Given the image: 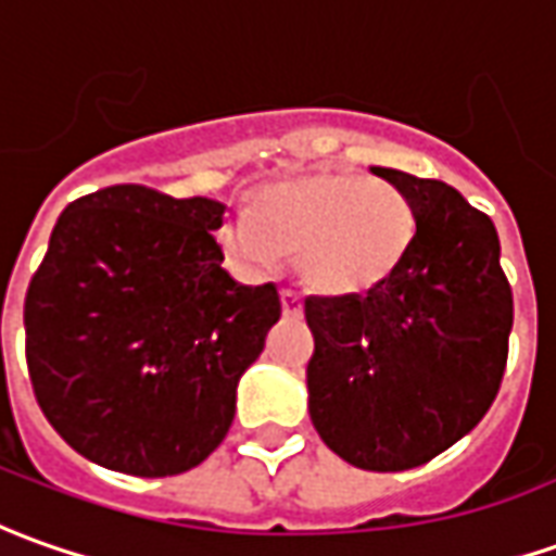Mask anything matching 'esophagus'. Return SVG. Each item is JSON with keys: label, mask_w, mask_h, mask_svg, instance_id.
Returning a JSON list of instances; mask_svg holds the SVG:
<instances>
[{"label": "esophagus", "mask_w": 556, "mask_h": 556, "mask_svg": "<svg viewBox=\"0 0 556 556\" xmlns=\"http://www.w3.org/2000/svg\"><path fill=\"white\" fill-rule=\"evenodd\" d=\"M279 301H282V313H286V316H298L301 307H304L301 294L292 292V289H282V292H279Z\"/></svg>", "instance_id": "1"}]
</instances>
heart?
Instances as JSON below:
<instances>
[{
    "mask_svg": "<svg viewBox=\"0 0 556 556\" xmlns=\"http://www.w3.org/2000/svg\"><path fill=\"white\" fill-rule=\"evenodd\" d=\"M414 237L417 213L405 191L350 169H316L262 188L247 222L222 240L247 267L294 258L313 292L350 298L380 289L405 264Z\"/></svg>",
    "mask_w": 556,
    "mask_h": 556,
    "instance_id": "1",
    "label": "heart"
}]
</instances>
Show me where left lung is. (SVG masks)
<instances>
[{"instance_id": "1", "label": "left lung", "mask_w": 556, "mask_h": 556, "mask_svg": "<svg viewBox=\"0 0 556 556\" xmlns=\"http://www.w3.org/2000/svg\"><path fill=\"white\" fill-rule=\"evenodd\" d=\"M414 203L405 264L368 294L307 298L309 420L350 466L405 471L468 435L500 392L515 323L490 215L456 188L371 167Z\"/></svg>"}]
</instances>
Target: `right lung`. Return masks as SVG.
I'll list each match as a JSON object with an SVG mask.
<instances>
[{"mask_svg":"<svg viewBox=\"0 0 556 556\" xmlns=\"http://www.w3.org/2000/svg\"><path fill=\"white\" fill-rule=\"evenodd\" d=\"M225 203L112 185L56 218L24 301L41 414L97 466L167 478L225 441L237 383L279 319L274 282L240 286L213 230Z\"/></svg>","mask_w":556,"mask_h":556,"instance_id":"add662e5","label":"right lung"}]
</instances>
